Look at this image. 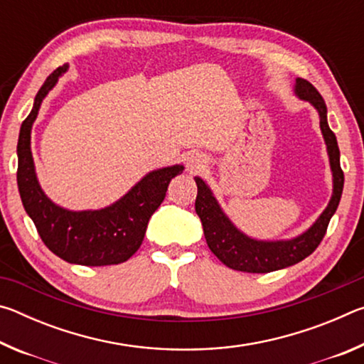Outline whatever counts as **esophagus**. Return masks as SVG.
<instances>
[{"mask_svg":"<svg viewBox=\"0 0 364 364\" xmlns=\"http://www.w3.org/2000/svg\"><path fill=\"white\" fill-rule=\"evenodd\" d=\"M205 164H207V159H205V156H202V154H199V152H191V154H188V157H186L188 168H191V170H199L200 167H204Z\"/></svg>","mask_w":364,"mask_h":364,"instance_id":"1","label":"esophagus"}]
</instances>
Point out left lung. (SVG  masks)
I'll use <instances>...</instances> for the list:
<instances>
[{
	"instance_id": "obj_1",
	"label": "left lung",
	"mask_w": 364,
	"mask_h": 364,
	"mask_svg": "<svg viewBox=\"0 0 364 364\" xmlns=\"http://www.w3.org/2000/svg\"><path fill=\"white\" fill-rule=\"evenodd\" d=\"M294 95L301 101L310 102L319 115V128H321L326 143L332 173V196L329 204L315 223L299 236L292 239H279V241H262V239L250 237L239 230L218 204L210 186L200 176H196V213L199 215L202 228H204L208 249L231 269L244 271V273H269V271L292 267V264L301 262L313 254L319 242L323 241L332 215L336 213L338 202H341L343 191L341 151H338L336 134L329 128L326 102L315 86L304 78H295Z\"/></svg>"
}]
</instances>
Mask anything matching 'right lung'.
Here are the masks:
<instances>
[{
  "instance_id": "1",
  "label": "right lung",
  "mask_w": 364,
  "mask_h": 364,
  "mask_svg": "<svg viewBox=\"0 0 364 364\" xmlns=\"http://www.w3.org/2000/svg\"><path fill=\"white\" fill-rule=\"evenodd\" d=\"M69 70L63 65L46 78L33 107L22 122L17 141V186L23 208L38 230L41 241L59 258L85 267L127 262L139 249L152 213L165 199L171 178L183 173L180 164L146 173L119 200L100 210H69L49 199L41 189L32 156V127L41 102Z\"/></svg>"
}]
</instances>
